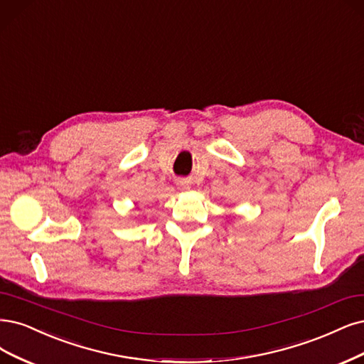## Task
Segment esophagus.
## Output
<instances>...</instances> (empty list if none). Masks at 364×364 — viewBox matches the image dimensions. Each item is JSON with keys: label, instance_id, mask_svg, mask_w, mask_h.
I'll list each match as a JSON object with an SVG mask.
<instances>
[{"label": "esophagus", "instance_id": "obj_1", "mask_svg": "<svg viewBox=\"0 0 364 364\" xmlns=\"http://www.w3.org/2000/svg\"><path fill=\"white\" fill-rule=\"evenodd\" d=\"M179 183H181V185H185V186L188 185V182H186V181H179Z\"/></svg>", "mask_w": 364, "mask_h": 364}]
</instances>
